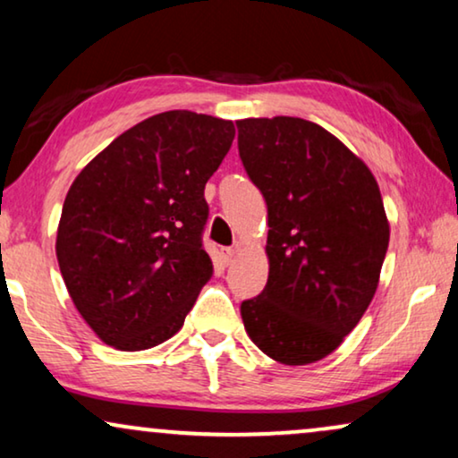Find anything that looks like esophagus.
<instances>
[{"mask_svg": "<svg viewBox=\"0 0 458 458\" xmlns=\"http://www.w3.org/2000/svg\"><path fill=\"white\" fill-rule=\"evenodd\" d=\"M233 256H235V250L233 248H221L223 265H231V262H233Z\"/></svg>", "mask_w": 458, "mask_h": 458, "instance_id": "34e87169", "label": "esophagus"}]
</instances>
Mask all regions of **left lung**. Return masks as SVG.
Here are the masks:
<instances>
[{
    "mask_svg": "<svg viewBox=\"0 0 458 458\" xmlns=\"http://www.w3.org/2000/svg\"><path fill=\"white\" fill-rule=\"evenodd\" d=\"M235 124L242 165L268 212V279L242 302L243 327L271 359L309 365L340 346L377 290L390 242L377 181L317 123Z\"/></svg>",
    "mask_w": 458,
    "mask_h": 458,
    "instance_id": "1",
    "label": "left lung"
}]
</instances>
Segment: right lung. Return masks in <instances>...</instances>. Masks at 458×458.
Returning a JSON list of instances; mask_svg holds the SVG:
<instances>
[{
  "label": "right lung",
  "instance_id": "1",
  "mask_svg": "<svg viewBox=\"0 0 458 458\" xmlns=\"http://www.w3.org/2000/svg\"><path fill=\"white\" fill-rule=\"evenodd\" d=\"M233 137L231 121L162 112L124 131L74 179L55 254L74 306L108 346L135 352L183 327L212 275L204 187Z\"/></svg>",
  "mask_w": 458,
  "mask_h": 458
}]
</instances>
